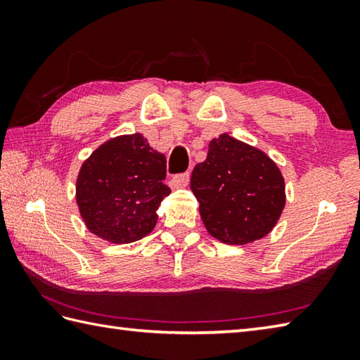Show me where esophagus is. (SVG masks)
Instances as JSON below:
<instances>
[{"label":"esophagus","mask_w":360,"mask_h":360,"mask_svg":"<svg viewBox=\"0 0 360 360\" xmlns=\"http://www.w3.org/2000/svg\"><path fill=\"white\" fill-rule=\"evenodd\" d=\"M188 179H190V173H179V174H174L173 178L170 179V187L172 188H181V187H186L188 184Z\"/></svg>","instance_id":"1"}]
</instances>
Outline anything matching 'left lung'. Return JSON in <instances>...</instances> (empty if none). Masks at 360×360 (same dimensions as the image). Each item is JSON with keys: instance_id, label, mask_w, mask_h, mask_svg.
Masks as SVG:
<instances>
[{"instance_id": "8db88e82", "label": "left lung", "mask_w": 360, "mask_h": 360, "mask_svg": "<svg viewBox=\"0 0 360 360\" xmlns=\"http://www.w3.org/2000/svg\"><path fill=\"white\" fill-rule=\"evenodd\" d=\"M190 188L209 233L248 244L269 233L285 207V179L263 151L221 134L192 173Z\"/></svg>"}]
</instances>
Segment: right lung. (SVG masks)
I'll return each instance as SVG.
<instances>
[{"label": "right lung", "mask_w": 360, "mask_h": 360, "mask_svg": "<svg viewBox=\"0 0 360 360\" xmlns=\"http://www.w3.org/2000/svg\"><path fill=\"white\" fill-rule=\"evenodd\" d=\"M165 176V156L142 134L105 142L83 162L75 187L86 227L111 243H133L148 235L160 201L172 192Z\"/></svg>", "instance_id": "1"}]
</instances>
